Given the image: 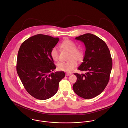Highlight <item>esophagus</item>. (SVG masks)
Masks as SVG:
<instances>
[{"mask_svg":"<svg viewBox=\"0 0 128 128\" xmlns=\"http://www.w3.org/2000/svg\"><path fill=\"white\" fill-rule=\"evenodd\" d=\"M72 73H66V76H70V75H72Z\"/></svg>","mask_w":128,"mask_h":128,"instance_id":"34e87169","label":"esophagus"}]
</instances>
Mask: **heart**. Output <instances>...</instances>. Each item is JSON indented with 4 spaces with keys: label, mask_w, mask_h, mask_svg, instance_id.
<instances>
[{
    "label": "heart",
    "mask_w": 128,
    "mask_h": 128,
    "mask_svg": "<svg viewBox=\"0 0 128 128\" xmlns=\"http://www.w3.org/2000/svg\"><path fill=\"white\" fill-rule=\"evenodd\" d=\"M60 47L64 50L70 52L68 60L67 62H60L58 64L57 68L60 71L66 72H72L77 66V61L81 62L83 60L84 54L83 51L79 49H76V44L70 40L66 39L60 45ZM51 56L52 59L58 62L59 60L58 50L56 48H53L51 51Z\"/></svg>",
    "instance_id": "obj_1"
}]
</instances>
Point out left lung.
Here are the masks:
<instances>
[{"instance_id": "8db88e82", "label": "left lung", "mask_w": 128, "mask_h": 128, "mask_svg": "<svg viewBox=\"0 0 128 128\" xmlns=\"http://www.w3.org/2000/svg\"><path fill=\"white\" fill-rule=\"evenodd\" d=\"M83 42L85 52L83 62L78 68L85 74L74 73L77 81L74 92L79 96L91 99L102 93L107 86L112 67L110 50L104 41L91 34L75 37Z\"/></svg>"}]
</instances>
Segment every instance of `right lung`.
<instances>
[{"label":"right lung","mask_w":128,"mask_h":128,"mask_svg":"<svg viewBox=\"0 0 128 128\" xmlns=\"http://www.w3.org/2000/svg\"><path fill=\"white\" fill-rule=\"evenodd\" d=\"M59 41L44 34L28 38L20 45L17 60V72L26 91L36 98L48 99L58 91L64 72H52L56 67L51 51Z\"/></svg>","instance_id":"right-lung-1"}]
</instances>
